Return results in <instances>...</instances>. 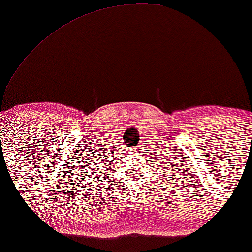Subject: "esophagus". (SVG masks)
<instances>
[{
    "instance_id": "34e87169",
    "label": "esophagus",
    "mask_w": 252,
    "mask_h": 252,
    "mask_svg": "<svg viewBox=\"0 0 252 252\" xmlns=\"http://www.w3.org/2000/svg\"><path fill=\"white\" fill-rule=\"evenodd\" d=\"M137 150H138V147H134V148H133V151H137Z\"/></svg>"
}]
</instances>
